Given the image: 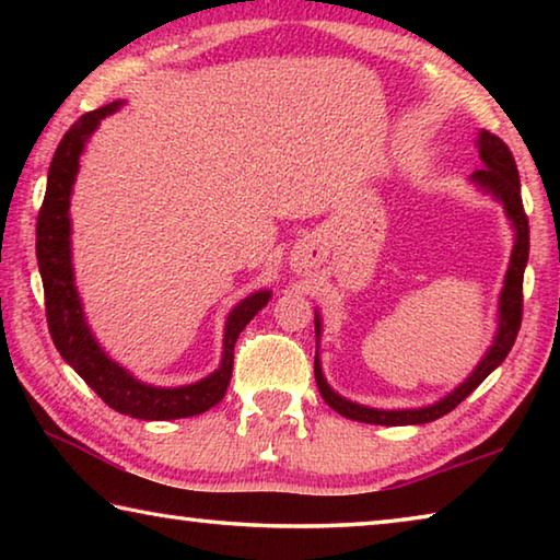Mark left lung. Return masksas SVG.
<instances>
[{
    "mask_svg": "<svg viewBox=\"0 0 560 560\" xmlns=\"http://www.w3.org/2000/svg\"><path fill=\"white\" fill-rule=\"evenodd\" d=\"M477 145H479V158L481 163H485V167L471 175V183H477L481 189H487V192L494 195L497 200L504 205L506 217L516 230L514 252H511L504 289H501V296H499V330H497L494 343H491L487 355L479 360V365L474 368V373L467 377V381H464L459 387H454V390L447 397H442L440 402H434L430 407H420V410H375V407H365V405L346 400V397H340L338 393L330 390V385L326 383L324 371H320V363H318V355H316L314 371H316L318 393L328 402V407H334L338 415L348 417V420L368 422V424H387V428H397V424H424V422L438 420V417L452 412L464 397H469L474 390H477V387L485 383L501 363H504L511 346H514L521 328V314H524L528 217L524 212V202H521V179H518V170L509 145L487 130L479 132ZM318 334H320V318L316 314V338Z\"/></svg>",
    "mask_w": 560,
    "mask_h": 560,
    "instance_id": "obj_1",
    "label": "left lung"
}]
</instances>
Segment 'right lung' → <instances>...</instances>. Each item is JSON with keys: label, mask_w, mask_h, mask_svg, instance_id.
Listing matches in <instances>:
<instances>
[{"label": "right lung", "mask_w": 560, "mask_h": 560, "mask_svg": "<svg viewBox=\"0 0 560 560\" xmlns=\"http://www.w3.org/2000/svg\"><path fill=\"white\" fill-rule=\"evenodd\" d=\"M120 101L96 108L81 116L66 130L46 179V195L36 220V259L44 281L46 324L56 350L79 373L86 385L103 402L120 415L138 417V420H177L207 412L222 400L226 385L232 381L234 343L244 326L267 306L271 291H257L234 306L224 326V353L222 363L205 381L183 387H155L132 377L126 368L110 360L96 343L91 328L83 318L81 299L75 293L73 267H71V187L79 173V158L86 148L91 132L98 122L116 113Z\"/></svg>", "instance_id": "add662e5"}]
</instances>
